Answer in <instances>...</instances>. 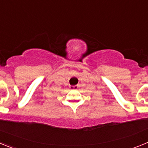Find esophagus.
<instances>
[{"instance_id":"1","label":"esophagus","mask_w":148,"mask_h":148,"mask_svg":"<svg viewBox=\"0 0 148 148\" xmlns=\"http://www.w3.org/2000/svg\"><path fill=\"white\" fill-rule=\"evenodd\" d=\"M80 87L79 86V84H77V85H74V86H70V88L73 89V90H77V89L78 88V87Z\"/></svg>"}]
</instances>
